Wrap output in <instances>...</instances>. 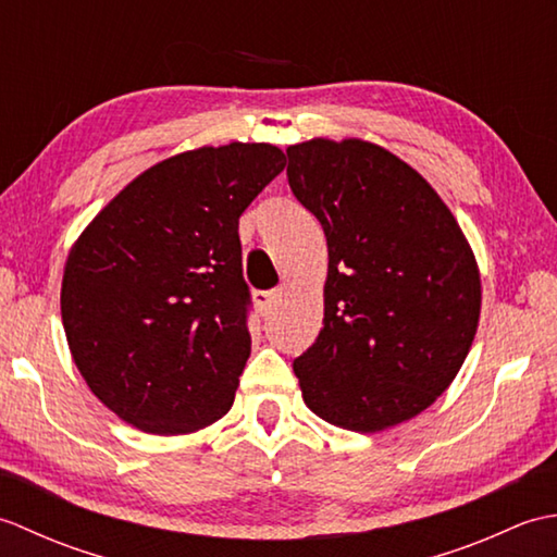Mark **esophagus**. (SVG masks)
Returning <instances> with one entry per match:
<instances>
[{
    "label": "esophagus",
    "mask_w": 557,
    "mask_h": 557,
    "mask_svg": "<svg viewBox=\"0 0 557 557\" xmlns=\"http://www.w3.org/2000/svg\"><path fill=\"white\" fill-rule=\"evenodd\" d=\"M277 299H280V294L275 289H258V292H253V301L258 306V311L263 313V315H268L272 311V306L277 304Z\"/></svg>",
    "instance_id": "obj_1"
}]
</instances>
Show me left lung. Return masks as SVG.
<instances>
[{"label":"left lung","mask_w":557,"mask_h":557,"mask_svg":"<svg viewBox=\"0 0 557 557\" xmlns=\"http://www.w3.org/2000/svg\"><path fill=\"white\" fill-rule=\"evenodd\" d=\"M287 158L330 258L323 330L294 359L304 401L339 429H389L431 407L467 359L474 253L431 184L385 148L315 138Z\"/></svg>","instance_id":"obj_1"}]
</instances>
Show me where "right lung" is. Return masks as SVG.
<instances>
[{
	"mask_svg": "<svg viewBox=\"0 0 557 557\" xmlns=\"http://www.w3.org/2000/svg\"><path fill=\"white\" fill-rule=\"evenodd\" d=\"M285 164L268 144L182 152L136 176L71 248L69 349L126 423L176 435L230 411L251 354L239 218Z\"/></svg>",
	"mask_w": 557,
	"mask_h": 557,
	"instance_id": "obj_1",
	"label": "right lung"
}]
</instances>
